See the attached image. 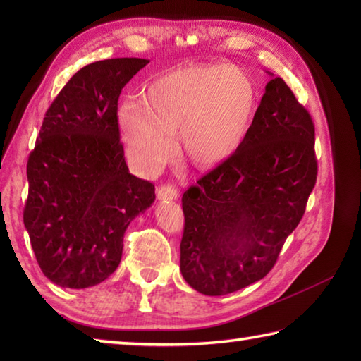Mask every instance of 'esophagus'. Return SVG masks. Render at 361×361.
I'll list each match as a JSON object with an SVG mask.
<instances>
[{
    "label": "esophagus",
    "mask_w": 361,
    "mask_h": 361,
    "mask_svg": "<svg viewBox=\"0 0 361 361\" xmlns=\"http://www.w3.org/2000/svg\"><path fill=\"white\" fill-rule=\"evenodd\" d=\"M157 195H158V200L166 202V200H175V198L178 197V192H176V189L172 185H163L159 186Z\"/></svg>",
    "instance_id": "1"
}]
</instances>
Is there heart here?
I'll list each match as a JSON object with an SVG mask.
<instances>
[{"mask_svg": "<svg viewBox=\"0 0 361 361\" xmlns=\"http://www.w3.org/2000/svg\"><path fill=\"white\" fill-rule=\"evenodd\" d=\"M257 109L250 75L229 65H188L142 90L119 110V127L133 163L157 171L171 158L178 133L181 155L197 167L224 164L239 150Z\"/></svg>", "mask_w": 361, "mask_h": 361, "instance_id": "obj_1", "label": "heart"}]
</instances>
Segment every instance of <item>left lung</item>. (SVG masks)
I'll return each instance as SVG.
<instances>
[{
    "instance_id": "1",
    "label": "left lung",
    "mask_w": 361,
    "mask_h": 361,
    "mask_svg": "<svg viewBox=\"0 0 361 361\" xmlns=\"http://www.w3.org/2000/svg\"><path fill=\"white\" fill-rule=\"evenodd\" d=\"M313 147L309 111L273 78L239 150L183 194L180 270L190 287L221 296L268 274L315 188Z\"/></svg>"
}]
</instances>
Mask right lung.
<instances>
[{"instance_id":"1","label":"right lung","mask_w":361,"mask_h":361,"mask_svg":"<svg viewBox=\"0 0 361 361\" xmlns=\"http://www.w3.org/2000/svg\"><path fill=\"white\" fill-rule=\"evenodd\" d=\"M147 63L122 57L83 66L44 114L27 159L23 220L43 274L60 287L109 278L130 221L155 202V186L128 172L118 124L121 91Z\"/></svg>"}]
</instances>
